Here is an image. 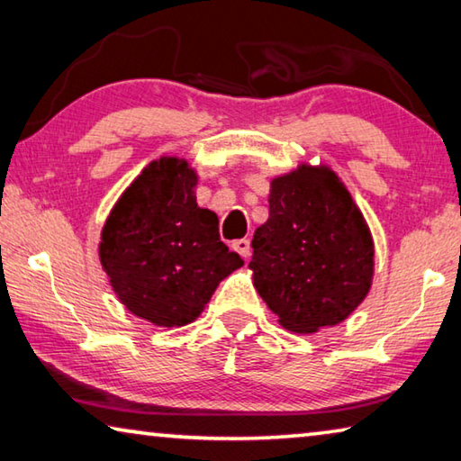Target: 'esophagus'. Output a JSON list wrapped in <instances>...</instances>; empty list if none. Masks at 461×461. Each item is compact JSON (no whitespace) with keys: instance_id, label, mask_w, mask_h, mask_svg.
Wrapping results in <instances>:
<instances>
[{"instance_id":"obj_1","label":"esophagus","mask_w":461,"mask_h":461,"mask_svg":"<svg viewBox=\"0 0 461 461\" xmlns=\"http://www.w3.org/2000/svg\"><path fill=\"white\" fill-rule=\"evenodd\" d=\"M231 248L236 249V252L241 256V258H246V260H248L249 252H252V248H249V240H246V238H241V240H236V241H233Z\"/></svg>"}]
</instances>
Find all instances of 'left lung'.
Here are the masks:
<instances>
[{
	"label": "left lung",
	"mask_w": 461,
	"mask_h": 461,
	"mask_svg": "<svg viewBox=\"0 0 461 461\" xmlns=\"http://www.w3.org/2000/svg\"><path fill=\"white\" fill-rule=\"evenodd\" d=\"M268 221L254 231V286L283 327L338 325L368 294L374 244L352 194L325 167H299L270 189Z\"/></svg>",
	"instance_id": "obj_1"
}]
</instances>
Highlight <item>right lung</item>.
<instances>
[{"instance_id":"1","label":"right lung","mask_w":461,"mask_h":461,"mask_svg":"<svg viewBox=\"0 0 461 461\" xmlns=\"http://www.w3.org/2000/svg\"><path fill=\"white\" fill-rule=\"evenodd\" d=\"M194 185L185 160H154L101 231L99 258L118 299L158 327L194 321L217 285L244 267L220 240L217 215L197 207Z\"/></svg>"}]
</instances>
